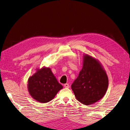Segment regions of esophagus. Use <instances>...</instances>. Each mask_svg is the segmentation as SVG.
I'll list each match as a JSON object with an SVG mask.
<instances>
[{"mask_svg":"<svg viewBox=\"0 0 130 130\" xmlns=\"http://www.w3.org/2000/svg\"><path fill=\"white\" fill-rule=\"evenodd\" d=\"M64 86L65 88H68L70 87V86H69V84H64Z\"/></svg>","mask_w":130,"mask_h":130,"instance_id":"1","label":"esophagus"}]
</instances>
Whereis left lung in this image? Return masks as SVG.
<instances>
[{"label": "left lung", "mask_w": 130, "mask_h": 130, "mask_svg": "<svg viewBox=\"0 0 130 130\" xmlns=\"http://www.w3.org/2000/svg\"><path fill=\"white\" fill-rule=\"evenodd\" d=\"M84 58L83 69L71 88L80 102L88 105L104 96L108 87V78L96 60L88 55Z\"/></svg>", "instance_id": "8db88e82"}]
</instances>
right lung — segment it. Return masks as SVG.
<instances>
[{"mask_svg": "<svg viewBox=\"0 0 130 130\" xmlns=\"http://www.w3.org/2000/svg\"><path fill=\"white\" fill-rule=\"evenodd\" d=\"M28 88L32 98L41 103H46L55 98L62 86L53 74L50 68L38 70L28 79Z\"/></svg>", "mask_w": 130, "mask_h": 130, "instance_id": "obj_1", "label": "right lung"}]
</instances>
